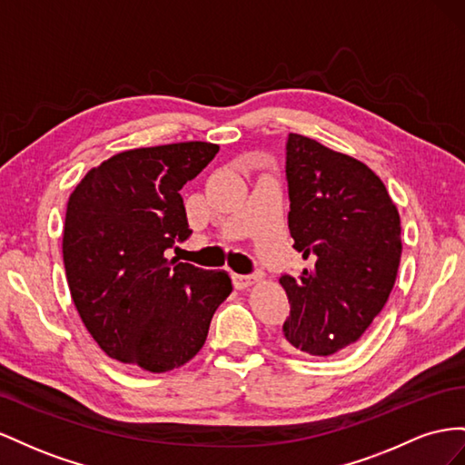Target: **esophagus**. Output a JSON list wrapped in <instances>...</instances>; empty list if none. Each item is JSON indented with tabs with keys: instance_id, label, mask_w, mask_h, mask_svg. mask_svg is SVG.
Listing matches in <instances>:
<instances>
[{
	"instance_id": "esophagus-1",
	"label": "esophagus",
	"mask_w": 465,
	"mask_h": 465,
	"mask_svg": "<svg viewBox=\"0 0 465 465\" xmlns=\"http://www.w3.org/2000/svg\"><path fill=\"white\" fill-rule=\"evenodd\" d=\"M232 281L237 290H243L253 282H257V276L255 274H232Z\"/></svg>"
}]
</instances>
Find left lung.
Segmentation results:
<instances>
[{
    "label": "left lung",
    "mask_w": 465,
    "mask_h": 465,
    "mask_svg": "<svg viewBox=\"0 0 465 465\" xmlns=\"http://www.w3.org/2000/svg\"><path fill=\"white\" fill-rule=\"evenodd\" d=\"M288 228L308 261L282 274L290 302L284 347L347 352L386 306L401 261V220L386 184L358 159L288 134Z\"/></svg>",
    "instance_id": "8db88e82"
}]
</instances>
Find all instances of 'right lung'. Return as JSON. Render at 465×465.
Instances as JSON below:
<instances>
[{
  "label": "right lung",
  "mask_w": 465,
  "mask_h": 465,
  "mask_svg": "<svg viewBox=\"0 0 465 465\" xmlns=\"http://www.w3.org/2000/svg\"><path fill=\"white\" fill-rule=\"evenodd\" d=\"M220 145L179 142L113 155L70 194L62 253L84 325L114 361L162 374L203 349L230 296L225 271H204L165 249L189 230L181 189Z\"/></svg>",
  "instance_id": "right-lung-1"
}]
</instances>
